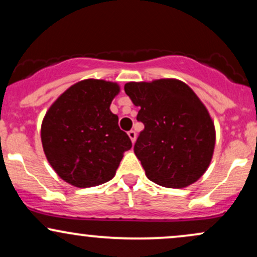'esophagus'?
<instances>
[{
  "mask_svg": "<svg viewBox=\"0 0 257 257\" xmlns=\"http://www.w3.org/2000/svg\"><path fill=\"white\" fill-rule=\"evenodd\" d=\"M128 137L131 138L132 143L134 144L135 140H137V133H135L134 131H129V132H128Z\"/></svg>",
  "mask_w": 257,
  "mask_h": 257,
  "instance_id": "1",
  "label": "esophagus"
}]
</instances>
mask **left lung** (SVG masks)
I'll return each instance as SVG.
<instances>
[{"label": "left lung", "mask_w": 257, "mask_h": 257, "mask_svg": "<svg viewBox=\"0 0 257 257\" xmlns=\"http://www.w3.org/2000/svg\"><path fill=\"white\" fill-rule=\"evenodd\" d=\"M125 94L140 110L145 128L134 152L147 179L168 188H184L208 169L215 147V126L196 93L174 78L129 82Z\"/></svg>", "instance_id": "1"}]
</instances>
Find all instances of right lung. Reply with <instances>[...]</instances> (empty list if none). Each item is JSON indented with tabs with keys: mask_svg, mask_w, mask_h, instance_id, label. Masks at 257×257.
<instances>
[{
	"mask_svg": "<svg viewBox=\"0 0 257 257\" xmlns=\"http://www.w3.org/2000/svg\"><path fill=\"white\" fill-rule=\"evenodd\" d=\"M119 85L83 79L53 102L41 125L44 155L67 184L85 188L110 181L123 153L132 149L110 105Z\"/></svg>",
	"mask_w": 257,
	"mask_h": 257,
	"instance_id": "obj_1",
	"label": "right lung"
}]
</instances>
